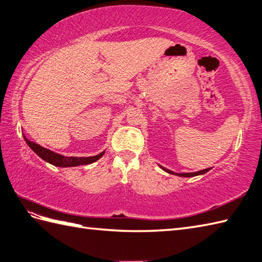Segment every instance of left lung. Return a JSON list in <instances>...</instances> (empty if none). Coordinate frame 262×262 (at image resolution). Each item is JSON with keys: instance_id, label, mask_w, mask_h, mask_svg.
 Listing matches in <instances>:
<instances>
[{"instance_id": "8db88e82", "label": "left lung", "mask_w": 262, "mask_h": 262, "mask_svg": "<svg viewBox=\"0 0 262 262\" xmlns=\"http://www.w3.org/2000/svg\"><path fill=\"white\" fill-rule=\"evenodd\" d=\"M159 167H160L163 171L168 172V173H170V174H176V176H179V177H182V178H191V177L205 174V173H207L209 170H211V168H208V169L200 170V171H196V172H186V173H177V172H173V171H171V170H169L167 168H164V167H162V165H160V164H159Z\"/></svg>"}]
</instances>
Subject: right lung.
Instances as JSON below:
<instances>
[{
	"label": "right lung",
	"mask_w": 262,
	"mask_h": 262,
	"mask_svg": "<svg viewBox=\"0 0 262 262\" xmlns=\"http://www.w3.org/2000/svg\"><path fill=\"white\" fill-rule=\"evenodd\" d=\"M23 138L25 140V142L30 146V148L33 150L37 156H39L41 159H43L44 161L49 162L50 164H53L55 167H60V168H69V167H78V165H85V164H90L95 161H98L99 159L104 155V152H101L97 156L93 157H86V158H76V157H66L59 155V153H55L53 151H51L49 149L43 148L40 144H37L35 142H32L30 140L27 139L23 135Z\"/></svg>",
	"instance_id": "1"
}]
</instances>
